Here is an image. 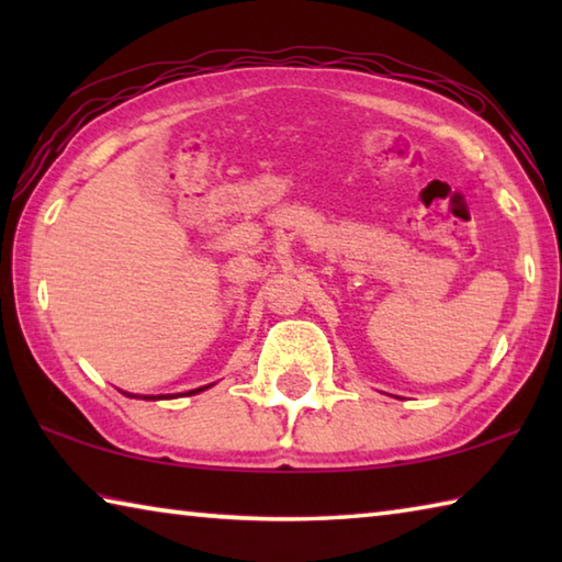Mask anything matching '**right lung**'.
Masks as SVG:
<instances>
[{
    "label": "right lung",
    "instance_id": "right-lung-1",
    "mask_svg": "<svg viewBox=\"0 0 562 562\" xmlns=\"http://www.w3.org/2000/svg\"><path fill=\"white\" fill-rule=\"evenodd\" d=\"M203 389H193V392H188V394H198V392H203ZM144 398H168V396H144Z\"/></svg>",
    "mask_w": 562,
    "mask_h": 562
}]
</instances>
